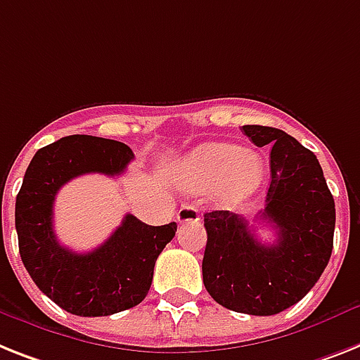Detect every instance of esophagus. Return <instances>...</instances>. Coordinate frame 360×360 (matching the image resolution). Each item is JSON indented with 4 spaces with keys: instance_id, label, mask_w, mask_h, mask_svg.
I'll return each instance as SVG.
<instances>
[{
    "instance_id": "esophagus-1",
    "label": "esophagus",
    "mask_w": 360,
    "mask_h": 360,
    "mask_svg": "<svg viewBox=\"0 0 360 360\" xmlns=\"http://www.w3.org/2000/svg\"><path fill=\"white\" fill-rule=\"evenodd\" d=\"M198 219H200V213H198L197 207L191 206V204L182 206L176 213V221L180 222V224H184V222H198Z\"/></svg>"
}]
</instances>
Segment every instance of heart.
Masks as SVG:
<instances>
[{"label":"heart","mask_w":360,"mask_h":360,"mask_svg":"<svg viewBox=\"0 0 360 360\" xmlns=\"http://www.w3.org/2000/svg\"><path fill=\"white\" fill-rule=\"evenodd\" d=\"M263 160L252 150H240L237 145L210 141L193 148L180 163V184L189 191H210L217 187V198L224 206H237L263 180Z\"/></svg>","instance_id":"1"}]
</instances>
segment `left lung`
<instances>
[{"label": "left lung", "mask_w": 360, "mask_h": 360, "mask_svg": "<svg viewBox=\"0 0 360 360\" xmlns=\"http://www.w3.org/2000/svg\"><path fill=\"white\" fill-rule=\"evenodd\" d=\"M240 130L257 147L270 145V187L255 222L270 224L278 239L261 243L237 213H206L202 280L222 307L270 316L298 304L328 266L335 200L316 156L292 136L261 124Z\"/></svg>", "instance_id": "1"}]
</instances>
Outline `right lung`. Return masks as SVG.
<instances>
[{"mask_svg": "<svg viewBox=\"0 0 360 360\" xmlns=\"http://www.w3.org/2000/svg\"><path fill=\"white\" fill-rule=\"evenodd\" d=\"M132 158L121 141L77 134L40 148L23 176L16 197L23 265L47 298L77 316H108L141 304L154 263L176 231V222L148 226L129 213L95 250L77 254L58 243L53 202L60 187L88 173L120 176Z\"/></svg>", "mask_w": 360, "mask_h": 360, "instance_id": "obj_1", "label": "right lung"}]
</instances>
